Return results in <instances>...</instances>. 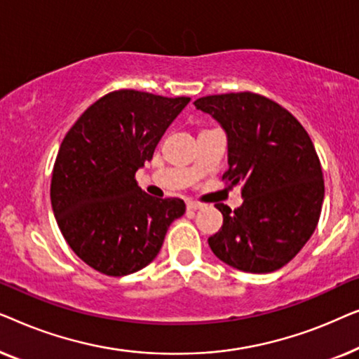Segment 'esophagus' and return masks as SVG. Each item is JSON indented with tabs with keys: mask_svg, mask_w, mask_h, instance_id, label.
<instances>
[{
	"mask_svg": "<svg viewBox=\"0 0 359 359\" xmlns=\"http://www.w3.org/2000/svg\"><path fill=\"white\" fill-rule=\"evenodd\" d=\"M186 208H188V210H199L204 208V204L196 203V201H188V203H186Z\"/></svg>",
	"mask_w": 359,
	"mask_h": 359,
	"instance_id": "obj_1",
	"label": "esophagus"
}]
</instances>
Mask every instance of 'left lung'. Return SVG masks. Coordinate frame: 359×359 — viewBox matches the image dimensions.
<instances>
[{"label":"left lung","instance_id":"obj_1","mask_svg":"<svg viewBox=\"0 0 359 359\" xmlns=\"http://www.w3.org/2000/svg\"><path fill=\"white\" fill-rule=\"evenodd\" d=\"M227 132L229 170L222 181L242 186L243 204H217L224 225L209 237L215 257L247 273H271L301 252L316 230L323 175L307 130L281 104L252 91L194 101Z\"/></svg>","mask_w":359,"mask_h":359}]
</instances>
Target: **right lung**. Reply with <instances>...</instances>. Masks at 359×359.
I'll use <instances>...</instances> for the list:
<instances>
[{
  "label": "right lung",
  "mask_w": 359,
  "mask_h": 359,
  "mask_svg": "<svg viewBox=\"0 0 359 359\" xmlns=\"http://www.w3.org/2000/svg\"><path fill=\"white\" fill-rule=\"evenodd\" d=\"M189 101L117 90L67 132L53 163L52 209L63 238L96 271L126 276L145 268L184 214L183 199L151 198L135 173Z\"/></svg>",
  "instance_id": "right-lung-1"
}]
</instances>
